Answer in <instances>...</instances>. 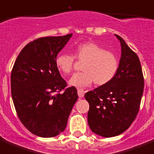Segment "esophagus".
Returning <instances> with one entry per match:
<instances>
[{
  "instance_id": "1",
  "label": "esophagus",
  "mask_w": 154,
  "mask_h": 154,
  "mask_svg": "<svg viewBox=\"0 0 154 154\" xmlns=\"http://www.w3.org/2000/svg\"><path fill=\"white\" fill-rule=\"evenodd\" d=\"M77 93H78V96L79 97H83L84 96V94H85V91L82 89H78L77 90Z\"/></svg>"
}]
</instances>
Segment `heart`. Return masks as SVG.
<instances>
[{
  "label": "heart",
  "instance_id": "1",
  "mask_svg": "<svg viewBox=\"0 0 154 154\" xmlns=\"http://www.w3.org/2000/svg\"><path fill=\"white\" fill-rule=\"evenodd\" d=\"M74 56L79 60L85 61L82 72L75 73L69 79V85L83 88L95 84L102 86L109 83L115 77L119 68V60L112 52L94 42L80 44L74 50ZM75 57L68 53H60L56 58V66L63 75L70 74L74 65Z\"/></svg>",
  "mask_w": 154,
  "mask_h": 154
}]
</instances>
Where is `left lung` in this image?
<instances>
[{"mask_svg": "<svg viewBox=\"0 0 154 154\" xmlns=\"http://www.w3.org/2000/svg\"><path fill=\"white\" fill-rule=\"evenodd\" d=\"M121 46L119 68L112 81L86 93L91 130L110 138L122 134L133 123L139 110L144 79L139 58L117 34Z\"/></svg>", "mask_w": 154, "mask_h": 154, "instance_id": "obj_1", "label": "left lung"}]
</instances>
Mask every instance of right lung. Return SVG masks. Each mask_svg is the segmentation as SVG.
I'll use <instances>...</instances> for the list:
<instances>
[{"instance_id": "obj_1", "label": "right lung", "mask_w": 154, "mask_h": 154, "mask_svg": "<svg viewBox=\"0 0 154 154\" xmlns=\"http://www.w3.org/2000/svg\"><path fill=\"white\" fill-rule=\"evenodd\" d=\"M72 36L33 41L21 50L14 63L11 75L14 106L24 127L37 136L51 138L63 132L78 99L75 87L65 88L67 83L55 63Z\"/></svg>"}]
</instances>
